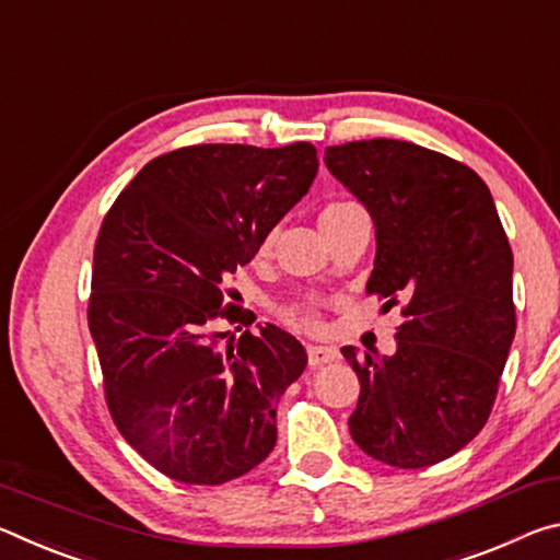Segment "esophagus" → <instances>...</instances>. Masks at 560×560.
I'll list each match as a JSON object with an SVG mask.
<instances>
[{
  "label": "esophagus",
  "instance_id": "esophagus-1",
  "mask_svg": "<svg viewBox=\"0 0 560 560\" xmlns=\"http://www.w3.org/2000/svg\"><path fill=\"white\" fill-rule=\"evenodd\" d=\"M337 360H340V352H337L335 347H307L310 366H323Z\"/></svg>",
  "mask_w": 560,
  "mask_h": 560
}]
</instances>
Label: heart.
<instances>
[{
	"label": "heart",
	"mask_w": 560,
	"mask_h": 560,
	"mask_svg": "<svg viewBox=\"0 0 560 560\" xmlns=\"http://www.w3.org/2000/svg\"><path fill=\"white\" fill-rule=\"evenodd\" d=\"M354 210H362V208L352 203V200H329V203L323 208V213H319V228H327L329 223H335V220L354 213ZM270 247H272V235H265L258 245V255H268ZM280 317L285 319L290 327L302 329V332H319V327H323V317H319L317 302H295V305L282 310Z\"/></svg>",
	"instance_id": "heart-1"
}]
</instances>
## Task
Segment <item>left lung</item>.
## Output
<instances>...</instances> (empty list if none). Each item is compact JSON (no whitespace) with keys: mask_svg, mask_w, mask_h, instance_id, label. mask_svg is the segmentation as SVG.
Masks as SVG:
<instances>
[{"mask_svg":"<svg viewBox=\"0 0 560 560\" xmlns=\"http://www.w3.org/2000/svg\"><path fill=\"white\" fill-rule=\"evenodd\" d=\"M325 163L374 220L366 295L405 317L392 357L342 347L360 380L350 434L382 464H439L481 432L497 401L516 335L509 237L487 183L444 153L370 139L327 145Z\"/></svg>","mask_w":560,"mask_h":560,"instance_id":"left-lung-1","label":"left lung"}]
</instances>
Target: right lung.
I'll return each instance as SVG.
<instances>
[{"mask_svg": "<svg viewBox=\"0 0 560 560\" xmlns=\"http://www.w3.org/2000/svg\"><path fill=\"white\" fill-rule=\"evenodd\" d=\"M317 166L305 141L183 145L145 163L101 223L86 315L106 407L173 481L218 487L272 452L305 347L275 325L223 345V325L255 319L225 295Z\"/></svg>", "mask_w": 560, "mask_h": 560, "instance_id": "add662e5", "label": "right lung"}]
</instances>
